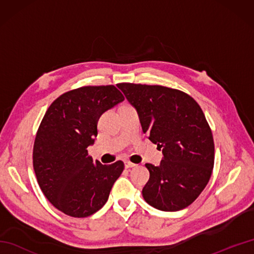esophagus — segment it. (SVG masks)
I'll return each instance as SVG.
<instances>
[{"label":"esophagus","mask_w":254,"mask_h":254,"mask_svg":"<svg viewBox=\"0 0 254 254\" xmlns=\"http://www.w3.org/2000/svg\"><path fill=\"white\" fill-rule=\"evenodd\" d=\"M133 167H136V165L131 163V161H128V160L126 161V168H133Z\"/></svg>","instance_id":"esophagus-1"}]
</instances>
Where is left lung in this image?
Here are the masks:
<instances>
[{
    "mask_svg": "<svg viewBox=\"0 0 254 254\" xmlns=\"http://www.w3.org/2000/svg\"><path fill=\"white\" fill-rule=\"evenodd\" d=\"M135 107L144 133L163 148L159 166L146 164L143 197L153 207L176 212L195 201L209 181L215 158L212 130L190 95L160 85L118 84Z\"/></svg>",
    "mask_w": 254,
    "mask_h": 254,
    "instance_id": "left-lung-1",
    "label": "left lung"
}]
</instances>
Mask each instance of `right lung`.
<instances>
[{
  "label": "right lung",
  "instance_id": "1",
  "mask_svg": "<svg viewBox=\"0 0 254 254\" xmlns=\"http://www.w3.org/2000/svg\"><path fill=\"white\" fill-rule=\"evenodd\" d=\"M124 100L113 85L68 90L48 108L36 134L32 164L42 193L62 213L87 217L106 204L123 161L101 165L88 155L100 116Z\"/></svg>",
  "mask_w": 254,
  "mask_h": 254
}]
</instances>
